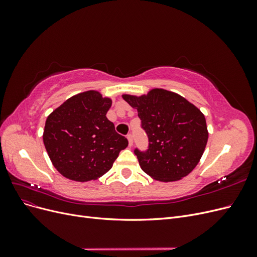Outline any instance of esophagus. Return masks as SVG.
Instances as JSON below:
<instances>
[{
  "instance_id": "esophagus-1",
  "label": "esophagus",
  "mask_w": 257,
  "mask_h": 257,
  "mask_svg": "<svg viewBox=\"0 0 257 257\" xmlns=\"http://www.w3.org/2000/svg\"><path fill=\"white\" fill-rule=\"evenodd\" d=\"M127 141H128V145L130 147L133 146V135H132L131 133L127 134Z\"/></svg>"
}]
</instances>
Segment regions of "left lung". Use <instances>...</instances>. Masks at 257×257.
Segmentation results:
<instances>
[{"label": "left lung", "mask_w": 257, "mask_h": 257, "mask_svg": "<svg viewBox=\"0 0 257 257\" xmlns=\"http://www.w3.org/2000/svg\"><path fill=\"white\" fill-rule=\"evenodd\" d=\"M122 97L137 109L149 138L147 151H134L144 172L162 182L188 176L198 164L208 142L204 113L181 95L164 89Z\"/></svg>", "instance_id": "8db88e82"}]
</instances>
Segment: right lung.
I'll return each mask as SVG.
<instances>
[{
	"label": "right lung",
	"mask_w": 257,
	"mask_h": 257,
	"mask_svg": "<svg viewBox=\"0 0 257 257\" xmlns=\"http://www.w3.org/2000/svg\"><path fill=\"white\" fill-rule=\"evenodd\" d=\"M111 104L109 97L90 90L69 97L48 115L43 141L62 176L78 182L95 180L127 147V139L106 116Z\"/></svg>",
	"instance_id": "1"
}]
</instances>
